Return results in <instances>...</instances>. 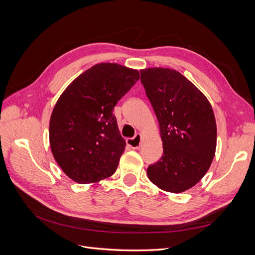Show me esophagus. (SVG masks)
Listing matches in <instances>:
<instances>
[{"instance_id":"34e87169","label":"esophagus","mask_w":255,"mask_h":255,"mask_svg":"<svg viewBox=\"0 0 255 255\" xmlns=\"http://www.w3.org/2000/svg\"><path fill=\"white\" fill-rule=\"evenodd\" d=\"M140 141H141V135L140 134H136L133 138H128V139H127L128 145H129L130 148H133V149L139 148Z\"/></svg>"}]
</instances>
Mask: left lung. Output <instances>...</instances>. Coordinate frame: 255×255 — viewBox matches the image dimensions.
I'll return each mask as SVG.
<instances>
[{
	"instance_id": "1",
	"label": "left lung",
	"mask_w": 255,
	"mask_h": 255,
	"mask_svg": "<svg viewBox=\"0 0 255 255\" xmlns=\"http://www.w3.org/2000/svg\"><path fill=\"white\" fill-rule=\"evenodd\" d=\"M140 75L164 148L146 173L160 189L179 194L195 186L212 164L217 142L214 112L202 92L180 72L150 68Z\"/></svg>"
}]
</instances>
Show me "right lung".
<instances>
[{
	"instance_id": "add662e5",
	"label": "right lung",
	"mask_w": 255,
	"mask_h": 255,
	"mask_svg": "<svg viewBox=\"0 0 255 255\" xmlns=\"http://www.w3.org/2000/svg\"><path fill=\"white\" fill-rule=\"evenodd\" d=\"M138 80L136 70L99 64L59 97L50 120V144L57 164L73 181L95 183L115 173L126 140L113 111Z\"/></svg>"
}]
</instances>
